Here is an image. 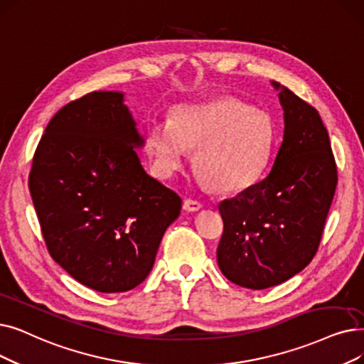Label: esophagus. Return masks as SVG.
I'll return each instance as SVG.
<instances>
[{
    "label": "esophagus",
    "instance_id": "34e87169",
    "mask_svg": "<svg viewBox=\"0 0 364 364\" xmlns=\"http://www.w3.org/2000/svg\"><path fill=\"white\" fill-rule=\"evenodd\" d=\"M183 208L186 211H188V213H191V211H199L202 208V203L199 200H195V199H186L183 202Z\"/></svg>",
    "mask_w": 364,
    "mask_h": 364
}]
</instances>
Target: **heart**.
<instances>
[{"label": "heart", "mask_w": 364, "mask_h": 364, "mask_svg": "<svg viewBox=\"0 0 364 364\" xmlns=\"http://www.w3.org/2000/svg\"><path fill=\"white\" fill-rule=\"evenodd\" d=\"M274 143L269 114L235 98L180 105L171 123L154 122L147 134V147L162 169L176 171L187 149H196L198 172L223 192L255 183L271 161Z\"/></svg>", "instance_id": "b5f03b06"}]
</instances>
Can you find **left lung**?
<instances>
[{"mask_svg": "<svg viewBox=\"0 0 364 364\" xmlns=\"http://www.w3.org/2000/svg\"><path fill=\"white\" fill-rule=\"evenodd\" d=\"M272 85L279 89L286 124L272 169L218 205L225 225L218 267L229 281L252 290L278 286L311 263L338 184L318 112L290 89Z\"/></svg>", "mask_w": 364, "mask_h": 364, "instance_id": "left-lung-1", "label": "left lung"}]
</instances>
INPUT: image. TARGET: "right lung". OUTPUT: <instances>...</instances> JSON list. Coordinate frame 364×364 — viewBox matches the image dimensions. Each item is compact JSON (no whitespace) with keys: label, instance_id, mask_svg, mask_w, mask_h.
<instances>
[{"label":"right lung","instance_id":"obj_1","mask_svg":"<svg viewBox=\"0 0 364 364\" xmlns=\"http://www.w3.org/2000/svg\"><path fill=\"white\" fill-rule=\"evenodd\" d=\"M123 93L90 92L52 117L29 172L50 256L101 293L135 289L150 274L181 198L150 177Z\"/></svg>","mask_w":364,"mask_h":364}]
</instances>
